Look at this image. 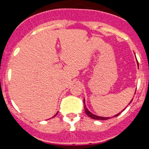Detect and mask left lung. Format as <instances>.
<instances>
[{"label": "left lung", "instance_id": "8db88e82", "mask_svg": "<svg viewBox=\"0 0 149 149\" xmlns=\"http://www.w3.org/2000/svg\"><path fill=\"white\" fill-rule=\"evenodd\" d=\"M132 100H133V99L131 100V101L130 102L129 104L131 102H132ZM84 112L86 113V114L88 115V116H90V117H91V119H93V120H109V119H111V117H103V116H97V115L93 114V113H91V111H90L88 109V108H87L86 104H85V100H84ZM125 109H123V111H121V112H123V111H124ZM121 112H120V113H117V114L114 115V116H113V117H115V116H117L118 115H120V113H121Z\"/></svg>", "mask_w": 149, "mask_h": 149}]
</instances>
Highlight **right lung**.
<instances>
[{"mask_svg": "<svg viewBox=\"0 0 149 149\" xmlns=\"http://www.w3.org/2000/svg\"><path fill=\"white\" fill-rule=\"evenodd\" d=\"M57 113H58V112H57V113H56V114H55V115H54V116H56V115H57ZM54 116H53V117H54Z\"/></svg>", "mask_w": 149, "mask_h": 149, "instance_id": "1", "label": "right lung"}]
</instances>
